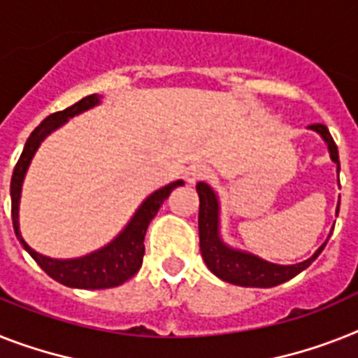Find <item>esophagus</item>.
Wrapping results in <instances>:
<instances>
[{
  "mask_svg": "<svg viewBox=\"0 0 358 358\" xmlns=\"http://www.w3.org/2000/svg\"><path fill=\"white\" fill-rule=\"evenodd\" d=\"M208 174H209V169L206 167V165L193 164L191 167H187V171H185V180H187L189 184H196L199 180L208 178Z\"/></svg>",
  "mask_w": 358,
  "mask_h": 358,
  "instance_id": "1",
  "label": "esophagus"
}]
</instances>
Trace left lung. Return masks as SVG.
<instances>
[{"mask_svg":"<svg viewBox=\"0 0 358 358\" xmlns=\"http://www.w3.org/2000/svg\"><path fill=\"white\" fill-rule=\"evenodd\" d=\"M309 130L316 132L327 145L329 156L333 164L336 165V173H340V159L336 143L331 138L329 130L325 124H310ZM196 193L200 199V211H199V235H200V252L204 257V263L208 268L213 272L217 278L222 281H228L231 285L239 287H257V289H268L275 285L285 283L292 280L294 275L303 272L313 261L322 254L327 241L309 259L301 261L296 264H278L270 261L261 259L259 255L250 254L245 250L234 248L226 245L220 237V202L219 194L215 193L213 187L206 182L196 184ZM340 200L336 204V215H338ZM331 237V234H329Z\"/></svg>","mask_w":358,"mask_h":358,"instance_id":"obj_1","label":"left lung"}]
</instances>
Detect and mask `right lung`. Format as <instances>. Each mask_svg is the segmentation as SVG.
<instances>
[{
    "instance_id": "1",
    "label": "right lung",
    "mask_w": 358,
    "mask_h": 358,
    "mask_svg": "<svg viewBox=\"0 0 358 358\" xmlns=\"http://www.w3.org/2000/svg\"><path fill=\"white\" fill-rule=\"evenodd\" d=\"M99 104H101V95H88V97L80 99L78 103H75L73 106H69L62 112L51 113L49 117L43 119L42 123L33 130V134L29 136L18 164L14 167L13 180H10L13 226L14 234L22 243L23 250L36 261L38 266L49 278H53L55 281L66 285V287H73V289H112V287H117V285H123L124 281H129L141 268V263H143V241L150 220L156 217L158 209L162 208V204L169 196L171 191L174 187H178V185H184V180H176V182H171V184L159 187L158 191L150 193L139 204V208L136 209V213L127 222V226L110 241L108 245L101 246L95 252H90V254L80 255V257H73V259H55V257L38 254L36 250L31 248L22 237V231H20V199H22L23 180H25L29 165L33 162L38 147L42 145V141L48 138L49 134L60 129L62 124L68 123L69 119L78 115V113L95 108Z\"/></svg>"
}]
</instances>
